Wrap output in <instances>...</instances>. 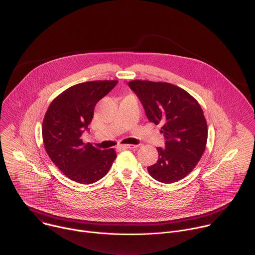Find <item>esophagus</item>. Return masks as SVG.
Instances as JSON below:
<instances>
[{
    "label": "esophagus",
    "instance_id": "obj_1",
    "mask_svg": "<svg viewBox=\"0 0 255 255\" xmlns=\"http://www.w3.org/2000/svg\"><path fill=\"white\" fill-rule=\"evenodd\" d=\"M138 145H129V144H126V145H119L117 148L119 150H125V149H134V148H137Z\"/></svg>",
    "mask_w": 255,
    "mask_h": 255
}]
</instances>
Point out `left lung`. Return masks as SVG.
<instances>
[{
	"label": "left lung",
	"mask_w": 255,
	"mask_h": 255,
	"mask_svg": "<svg viewBox=\"0 0 255 255\" xmlns=\"http://www.w3.org/2000/svg\"><path fill=\"white\" fill-rule=\"evenodd\" d=\"M128 85L148 120L162 125L165 145L157 148L159 158L147 167L149 174L166 184L183 179L197 165L206 146L207 123L200 105L186 91L169 83L134 80Z\"/></svg>",
	"instance_id": "8db88e82"
}]
</instances>
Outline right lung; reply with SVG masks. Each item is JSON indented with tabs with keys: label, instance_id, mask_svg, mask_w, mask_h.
Returning <instances> with one entry per match:
<instances>
[{
	"label": "right lung",
	"instance_id": "1",
	"mask_svg": "<svg viewBox=\"0 0 255 255\" xmlns=\"http://www.w3.org/2000/svg\"><path fill=\"white\" fill-rule=\"evenodd\" d=\"M118 81L77 84L60 94L49 106L42 126L47 154L59 170L71 180L91 184L103 178L117 155L114 149L99 150L85 144L82 135L89 131L97 102Z\"/></svg>",
	"mask_w": 255,
	"mask_h": 255
}]
</instances>
